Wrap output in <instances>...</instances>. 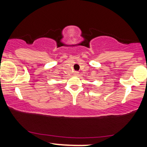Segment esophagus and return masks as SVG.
<instances>
[{"label": "esophagus", "mask_w": 147, "mask_h": 147, "mask_svg": "<svg viewBox=\"0 0 147 147\" xmlns=\"http://www.w3.org/2000/svg\"><path fill=\"white\" fill-rule=\"evenodd\" d=\"M79 75V72H77V71H75V72H74V75L77 76V75Z\"/></svg>", "instance_id": "34e87169"}]
</instances>
